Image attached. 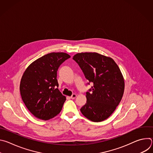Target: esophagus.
<instances>
[{
    "label": "esophagus",
    "mask_w": 153,
    "mask_h": 153,
    "mask_svg": "<svg viewBox=\"0 0 153 153\" xmlns=\"http://www.w3.org/2000/svg\"><path fill=\"white\" fill-rule=\"evenodd\" d=\"M76 96H77V95H76V94H73L70 97V98H71V99H74L76 97Z\"/></svg>",
    "instance_id": "34e87169"
}]
</instances>
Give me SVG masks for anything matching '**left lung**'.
Masks as SVG:
<instances>
[{"label": "left lung", "instance_id": "left-lung-1", "mask_svg": "<svg viewBox=\"0 0 153 153\" xmlns=\"http://www.w3.org/2000/svg\"><path fill=\"white\" fill-rule=\"evenodd\" d=\"M73 59L93 83L86 93V103L81 113L93 122L106 119L115 111L124 92V79L118 65L112 58L97 53H77Z\"/></svg>", "mask_w": 153, "mask_h": 153}]
</instances>
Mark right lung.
I'll list each match as a JSON object with an SVG mask.
<instances>
[{
    "instance_id": "1",
    "label": "right lung",
    "mask_w": 153,
    "mask_h": 153,
    "mask_svg": "<svg viewBox=\"0 0 153 153\" xmlns=\"http://www.w3.org/2000/svg\"><path fill=\"white\" fill-rule=\"evenodd\" d=\"M70 57L65 53L47 54L31 63L22 77V99L37 118L47 120L61 111L66 97L57 88V71L60 65Z\"/></svg>"
}]
</instances>
